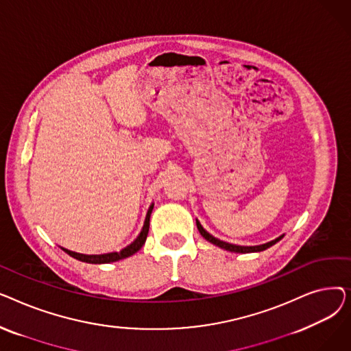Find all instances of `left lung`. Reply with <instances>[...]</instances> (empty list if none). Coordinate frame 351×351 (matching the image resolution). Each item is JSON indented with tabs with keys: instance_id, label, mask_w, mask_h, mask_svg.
Segmentation results:
<instances>
[{
	"instance_id": "obj_1",
	"label": "left lung",
	"mask_w": 351,
	"mask_h": 351,
	"mask_svg": "<svg viewBox=\"0 0 351 351\" xmlns=\"http://www.w3.org/2000/svg\"><path fill=\"white\" fill-rule=\"evenodd\" d=\"M196 226H197L199 233H200L202 236H204L208 242H210V243L219 246L220 249H225V250L234 252V253H253V252L266 250L267 247L273 246L274 243H278V242L280 241V239L285 236V234H282V236H279L278 239H274V241L267 242V243H265V245H259V246H239V245H232V243H228V242H223V241H219V239H216L215 236H212L209 232H206V230L204 229V226H202V225L199 223V220H196Z\"/></svg>"
}]
</instances>
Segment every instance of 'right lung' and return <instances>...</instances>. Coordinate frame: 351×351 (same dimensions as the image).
<instances>
[{"instance_id": "right-lung-1", "label": "right lung", "mask_w": 351, "mask_h": 351, "mask_svg": "<svg viewBox=\"0 0 351 351\" xmlns=\"http://www.w3.org/2000/svg\"><path fill=\"white\" fill-rule=\"evenodd\" d=\"M152 209H154V204L149 206V209H147L143 228H142L141 233L138 234V237L135 239V241L131 245H128L126 247H123L121 252H112V253H105V254H82V253L68 250L65 247H61V249L65 253H68L71 257H73V259L85 262V263H92V265H102V263H110V262H118L121 259H125V257H129V256L135 254L145 245L147 232H149V219H151Z\"/></svg>"}]
</instances>
